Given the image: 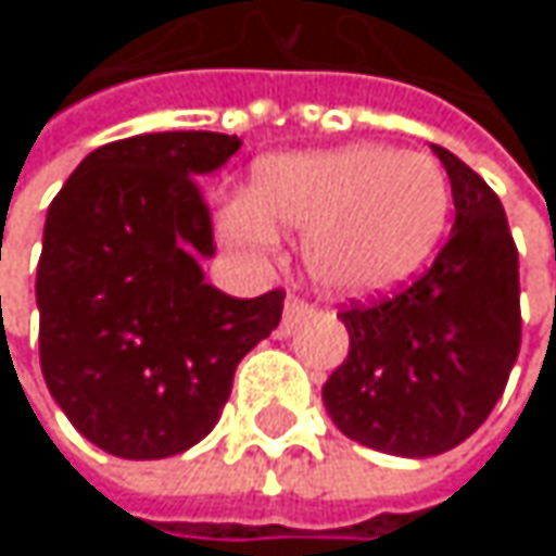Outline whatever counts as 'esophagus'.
<instances>
[{"label":"esophagus","instance_id":"34e87169","mask_svg":"<svg viewBox=\"0 0 556 556\" xmlns=\"http://www.w3.org/2000/svg\"><path fill=\"white\" fill-rule=\"evenodd\" d=\"M308 312H312V305H308L305 299L289 295V299H286V308H282V334H289V331H292V325H299Z\"/></svg>","mask_w":556,"mask_h":556}]
</instances>
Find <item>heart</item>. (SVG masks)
<instances>
[{"label": "heart", "instance_id": "1", "mask_svg": "<svg viewBox=\"0 0 556 556\" xmlns=\"http://www.w3.org/2000/svg\"><path fill=\"white\" fill-rule=\"evenodd\" d=\"M447 208V176L434 157L351 144L264 161L251 195L222 202L218 231L244 254H267L274 225L305 231L302 261L325 292L370 295L425 264Z\"/></svg>", "mask_w": 556, "mask_h": 556}]
</instances>
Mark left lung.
Listing matches in <instances>:
<instances>
[{
    "mask_svg": "<svg viewBox=\"0 0 556 556\" xmlns=\"http://www.w3.org/2000/svg\"><path fill=\"white\" fill-rule=\"evenodd\" d=\"M451 176L454 228L434 264L405 289L338 312L351 334L321 387L351 441L434 457L467 441L500 402L521 348L518 251L500 195L434 144Z\"/></svg>",
    "mask_w": 556,
    "mask_h": 556,
    "instance_id": "obj_1",
    "label": "left lung"
}]
</instances>
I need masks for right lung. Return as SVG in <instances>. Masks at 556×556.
<instances>
[{"label": "right lung", "mask_w": 556, "mask_h": 556, "mask_svg": "<svg viewBox=\"0 0 556 556\" xmlns=\"http://www.w3.org/2000/svg\"><path fill=\"white\" fill-rule=\"evenodd\" d=\"M238 135L154 131L92 151L48 208L38 261L45 383L96 447L161 460L199 444L241 357L282 315V289L235 299L208 286L215 254L199 176Z\"/></svg>", "instance_id": "add662e5"}]
</instances>
